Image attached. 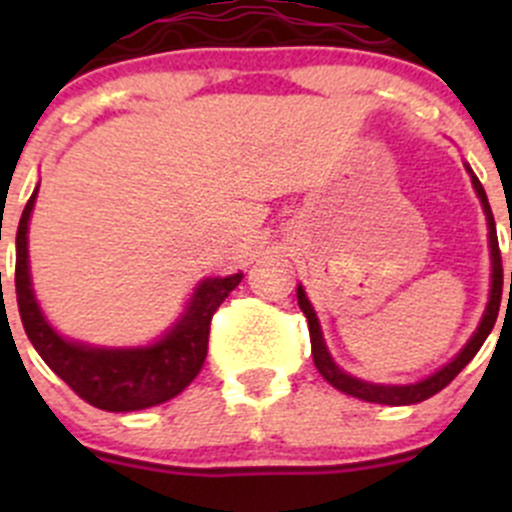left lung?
I'll return each mask as SVG.
<instances>
[{"label":"left lung","instance_id":"1","mask_svg":"<svg viewBox=\"0 0 512 512\" xmlns=\"http://www.w3.org/2000/svg\"><path fill=\"white\" fill-rule=\"evenodd\" d=\"M473 180V188H476L480 203H483L485 215H488V230H490V255H493V289H490V302L488 309L483 314V322H480L478 332L473 334L471 342L463 347V352L446 364L443 369H438L436 374L428 376V379L418 381V384H409V386H379V384H369V381L354 379V376L344 374L337 364L329 356L327 347H324L322 332H319V322L317 314H314L312 304L307 302L304 297V289L297 287V302L299 309L304 312L309 322V342H312V356H314V366L319 369V374L334 386V389L344 391V394L356 396L361 401H371V404H386V406H406V404H418V401H426L428 396L438 394L441 389H446L463 369H466L468 361L478 354V349L483 347V342L488 339L490 329H493L495 319H498V309H500V297H503V260H500V247H498V232H495V220L493 213H490L488 198H485V190L480 185V180L473 175V170L468 168ZM510 292H512V272H510Z\"/></svg>","mask_w":512,"mask_h":512}]
</instances>
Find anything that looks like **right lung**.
Returning a JSON list of instances; mask_svg holds the SVG:
<instances>
[{
  "label": "right lung",
  "instance_id": "obj_1",
  "mask_svg": "<svg viewBox=\"0 0 512 512\" xmlns=\"http://www.w3.org/2000/svg\"><path fill=\"white\" fill-rule=\"evenodd\" d=\"M34 200L36 190L17 227L14 285L24 332L46 366L64 379L76 396L101 411H141L178 396L203 369L213 314L240 285L242 275L205 280L190 299L183 319L153 347L96 349L66 342L44 319L29 282L27 230Z\"/></svg>",
  "mask_w": 512,
  "mask_h": 512
}]
</instances>
